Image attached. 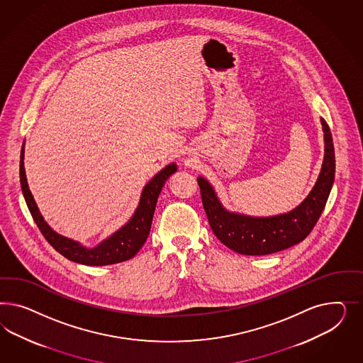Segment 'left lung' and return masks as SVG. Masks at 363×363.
I'll return each mask as SVG.
<instances>
[{
    "label": "left lung",
    "instance_id": "left-lung-1",
    "mask_svg": "<svg viewBox=\"0 0 363 363\" xmlns=\"http://www.w3.org/2000/svg\"><path fill=\"white\" fill-rule=\"evenodd\" d=\"M325 133V158L315 186L308 198L290 213L255 218L223 209L213 187L202 177L198 185L210 228L231 250L245 255H266L289 249L303 241L315 226L334 182L335 155L329 125L320 118Z\"/></svg>",
    "mask_w": 363,
    "mask_h": 363
}]
</instances>
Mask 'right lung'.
I'll return each mask as SVG.
<instances>
[{
  "label": "right lung",
  "mask_w": 363,
  "mask_h": 363,
  "mask_svg": "<svg viewBox=\"0 0 363 363\" xmlns=\"http://www.w3.org/2000/svg\"><path fill=\"white\" fill-rule=\"evenodd\" d=\"M176 164L164 167L158 174L150 179V182L143 187L140 205L135 210L130 220L110 235L108 240L101 242L99 246L88 249L81 246L78 242L65 238L49 228L43 216L40 214L38 208L34 202L33 196L28 186V181L25 176L23 167V146L21 149V161H20V181H21L22 193L26 201V205L37 223L38 229L43 233L45 240L49 242L55 250L62 254L65 258L77 262V264H89V266H105V264H118L133 258L140 252L143 243L146 241L152 222H153L154 210L158 196L165 185L167 178L176 173Z\"/></svg>",
  "instance_id": "1"
}]
</instances>
